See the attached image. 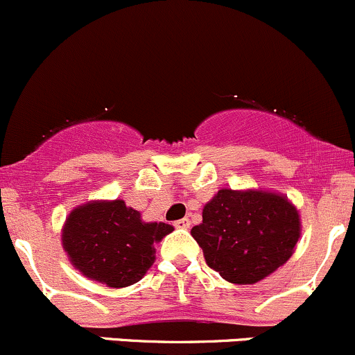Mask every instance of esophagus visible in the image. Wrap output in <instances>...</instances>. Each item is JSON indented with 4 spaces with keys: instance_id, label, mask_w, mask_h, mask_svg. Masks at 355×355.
I'll return each instance as SVG.
<instances>
[{
    "instance_id": "34e87169",
    "label": "esophagus",
    "mask_w": 355,
    "mask_h": 355,
    "mask_svg": "<svg viewBox=\"0 0 355 355\" xmlns=\"http://www.w3.org/2000/svg\"><path fill=\"white\" fill-rule=\"evenodd\" d=\"M175 226H177V227H184V230H189V227H190V219L189 218L178 219V221H175Z\"/></svg>"
}]
</instances>
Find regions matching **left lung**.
<instances>
[{
	"mask_svg": "<svg viewBox=\"0 0 355 355\" xmlns=\"http://www.w3.org/2000/svg\"><path fill=\"white\" fill-rule=\"evenodd\" d=\"M300 216L286 197L223 189L204 206L192 236L207 266L233 284H255L293 255Z\"/></svg>",
	"mask_w": 355,
	"mask_h": 355,
	"instance_id": "8db88e82",
	"label": "left lung"
}]
</instances>
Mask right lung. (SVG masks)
<instances>
[{"instance_id": "obj_1", "label": "right lung", "mask_w": 355, "mask_h": 355, "mask_svg": "<svg viewBox=\"0 0 355 355\" xmlns=\"http://www.w3.org/2000/svg\"><path fill=\"white\" fill-rule=\"evenodd\" d=\"M171 231L165 223H144L124 200L89 202L69 214L62 246L88 279L125 287L143 279L155 262V243Z\"/></svg>"}]
</instances>
